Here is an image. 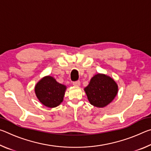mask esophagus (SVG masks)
I'll return each instance as SVG.
<instances>
[{
    "label": "esophagus",
    "instance_id": "1",
    "mask_svg": "<svg viewBox=\"0 0 151 151\" xmlns=\"http://www.w3.org/2000/svg\"><path fill=\"white\" fill-rule=\"evenodd\" d=\"M73 85L74 86H80L81 83H80V81H75V82H73Z\"/></svg>",
    "mask_w": 151,
    "mask_h": 151
}]
</instances>
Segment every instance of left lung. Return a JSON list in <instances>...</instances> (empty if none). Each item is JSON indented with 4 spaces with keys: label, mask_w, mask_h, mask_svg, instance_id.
<instances>
[{
    "label": "left lung",
    "mask_w": 151,
    "mask_h": 151,
    "mask_svg": "<svg viewBox=\"0 0 151 151\" xmlns=\"http://www.w3.org/2000/svg\"><path fill=\"white\" fill-rule=\"evenodd\" d=\"M90 103L96 107H104L116 96L118 86L109 76L98 74L91 78L89 85L85 88Z\"/></svg>",
    "instance_id": "1"
}]
</instances>
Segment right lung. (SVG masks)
Returning a JSON list of instances; mask_svg holds the SVG:
<instances>
[{
	"instance_id": "obj_1",
	"label": "right lung",
	"mask_w": 151,
	"mask_h": 151,
	"mask_svg": "<svg viewBox=\"0 0 151 151\" xmlns=\"http://www.w3.org/2000/svg\"><path fill=\"white\" fill-rule=\"evenodd\" d=\"M35 93L45 106L54 108L63 101L66 86L57 83L50 76L42 78L35 86Z\"/></svg>"
}]
</instances>
